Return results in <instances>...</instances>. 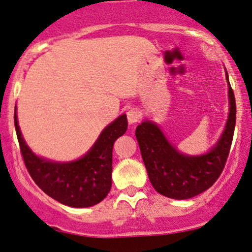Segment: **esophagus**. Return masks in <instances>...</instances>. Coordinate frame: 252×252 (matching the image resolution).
I'll list each match as a JSON object with an SVG mask.
<instances>
[{
  "label": "esophagus",
  "mask_w": 252,
  "mask_h": 252,
  "mask_svg": "<svg viewBox=\"0 0 252 252\" xmlns=\"http://www.w3.org/2000/svg\"><path fill=\"white\" fill-rule=\"evenodd\" d=\"M140 119V113L137 109H131V111L127 112V120L129 124H135L138 123Z\"/></svg>",
  "instance_id": "esophagus-1"
}]
</instances>
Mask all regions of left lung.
Here are the masks:
<instances>
[{"label":"left lung","instance_id":"left-lung-1","mask_svg":"<svg viewBox=\"0 0 252 252\" xmlns=\"http://www.w3.org/2000/svg\"><path fill=\"white\" fill-rule=\"evenodd\" d=\"M230 114L221 138L208 154L185 156L169 144L156 124L144 121L135 128L149 179L159 194L176 200L190 199L216 183L225 168L236 126V98L228 76Z\"/></svg>","mask_w":252,"mask_h":252}]
</instances>
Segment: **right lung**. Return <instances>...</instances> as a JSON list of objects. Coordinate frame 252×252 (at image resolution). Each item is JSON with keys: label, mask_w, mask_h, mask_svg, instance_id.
Masks as SVG:
<instances>
[{"label": "right lung", "mask_w": 252, "mask_h": 252, "mask_svg": "<svg viewBox=\"0 0 252 252\" xmlns=\"http://www.w3.org/2000/svg\"><path fill=\"white\" fill-rule=\"evenodd\" d=\"M14 124L27 171L44 193L70 207H90L107 196L112 187L113 145L127 129L125 114L103 129L86 156L70 163H55L35 156L21 137L16 113Z\"/></svg>", "instance_id": "right-lung-1"}]
</instances>
